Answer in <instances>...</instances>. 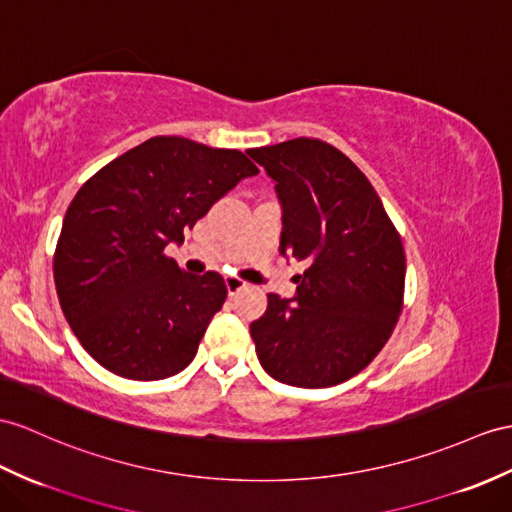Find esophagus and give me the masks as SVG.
<instances>
[{"label":"esophagus","instance_id":"obj_1","mask_svg":"<svg viewBox=\"0 0 512 512\" xmlns=\"http://www.w3.org/2000/svg\"><path fill=\"white\" fill-rule=\"evenodd\" d=\"M226 286H228V293L234 295V293L247 289V282L241 280L239 276H226Z\"/></svg>","mask_w":512,"mask_h":512}]
</instances>
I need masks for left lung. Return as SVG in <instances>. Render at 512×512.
Masks as SVG:
<instances>
[{
  "label": "left lung",
  "instance_id": "1",
  "mask_svg": "<svg viewBox=\"0 0 512 512\" xmlns=\"http://www.w3.org/2000/svg\"><path fill=\"white\" fill-rule=\"evenodd\" d=\"M247 154L276 180L280 254L306 265L293 304L269 293L249 326L256 356L284 384H341L378 356L402 315V236L365 173L330 143L299 136Z\"/></svg>",
  "mask_w": 512,
  "mask_h": 512
}]
</instances>
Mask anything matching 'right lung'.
<instances>
[{"label":"right lung","instance_id":"1","mask_svg":"<svg viewBox=\"0 0 512 512\" xmlns=\"http://www.w3.org/2000/svg\"><path fill=\"white\" fill-rule=\"evenodd\" d=\"M258 167L239 149L154 136L82 184L62 219L54 282L73 334L128 380L176 376L228 297L217 271L193 276L165 254Z\"/></svg>","mask_w":512,"mask_h":512}]
</instances>
